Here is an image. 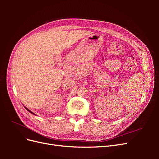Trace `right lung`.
I'll return each mask as SVG.
<instances>
[{"label":"right lung","mask_w":159,"mask_h":159,"mask_svg":"<svg viewBox=\"0 0 159 159\" xmlns=\"http://www.w3.org/2000/svg\"><path fill=\"white\" fill-rule=\"evenodd\" d=\"M25 108H26V109H27V110H28V111H29V112H30V113H32V114H33V115H34V113H32V111H30V110H29V109H27V108H26V107H25Z\"/></svg>","instance_id":"obj_1"}]
</instances>
